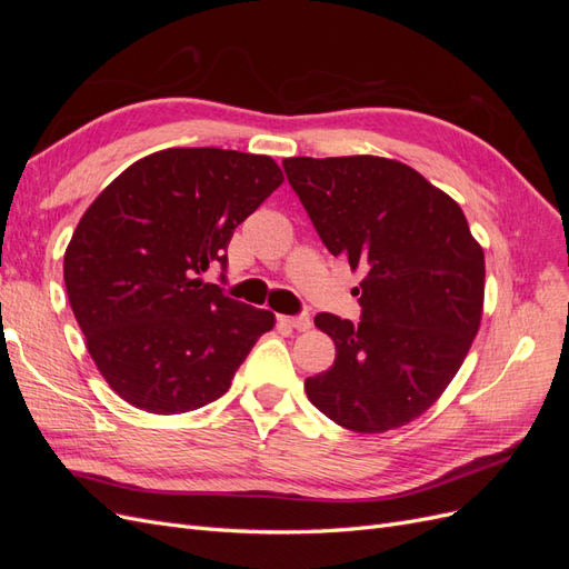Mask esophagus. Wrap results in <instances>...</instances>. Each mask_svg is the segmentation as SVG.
<instances>
[{
  "mask_svg": "<svg viewBox=\"0 0 569 569\" xmlns=\"http://www.w3.org/2000/svg\"><path fill=\"white\" fill-rule=\"evenodd\" d=\"M280 320H282L284 325H289V327H295V330H299V332L311 330V325H313V320H311V316H308V313H299V316H282Z\"/></svg>",
  "mask_w": 569,
  "mask_h": 569,
  "instance_id": "34e87169",
  "label": "esophagus"
}]
</instances>
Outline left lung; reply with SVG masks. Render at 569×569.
Instances as JSON below:
<instances>
[{"label":"left lung","mask_w":569,"mask_h":569,"mask_svg":"<svg viewBox=\"0 0 569 569\" xmlns=\"http://www.w3.org/2000/svg\"><path fill=\"white\" fill-rule=\"evenodd\" d=\"M327 251L366 268L360 322L318 313L335 366L308 377L337 425L380 435L408 425L449 387L479 330L485 251L460 206L418 170L380 157L284 159Z\"/></svg>","instance_id":"left-lung-1"}]
</instances>
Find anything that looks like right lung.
Listing matches in <instances>:
<instances>
[{
  "instance_id": "add662e5",
  "label": "right lung",
  "mask_w": 569,
  "mask_h": 569,
  "mask_svg": "<svg viewBox=\"0 0 569 569\" xmlns=\"http://www.w3.org/2000/svg\"><path fill=\"white\" fill-rule=\"evenodd\" d=\"M270 157L216 147L166 149L126 168L73 232L68 301L111 389L157 416L197 410L232 385L274 316L201 274L228 268V244L274 189Z\"/></svg>"
}]
</instances>
